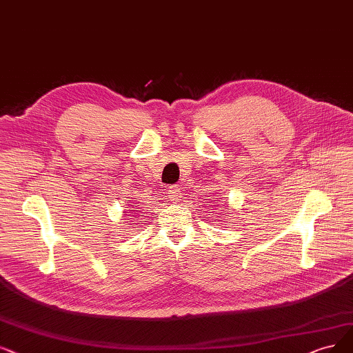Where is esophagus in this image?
Wrapping results in <instances>:
<instances>
[{
    "mask_svg": "<svg viewBox=\"0 0 353 353\" xmlns=\"http://www.w3.org/2000/svg\"><path fill=\"white\" fill-rule=\"evenodd\" d=\"M166 196H168L169 201L178 203L181 200V196H182L181 188H178V187H169V188H166Z\"/></svg>",
    "mask_w": 353,
    "mask_h": 353,
    "instance_id": "1",
    "label": "esophagus"
}]
</instances>
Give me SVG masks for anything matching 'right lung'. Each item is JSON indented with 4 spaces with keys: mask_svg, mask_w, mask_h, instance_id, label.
Masks as SVG:
<instances>
[{
    "mask_svg": "<svg viewBox=\"0 0 353 353\" xmlns=\"http://www.w3.org/2000/svg\"><path fill=\"white\" fill-rule=\"evenodd\" d=\"M129 207H130V208H134V205H132V204H129ZM134 211H137V210H129V214H130V216H134Z\"/></svg>",
    "mask_w": 353,
    "mask_h": 353,
    "instance_id": "right-lung-1",
    "label": "right lung"
}]
</instances>
